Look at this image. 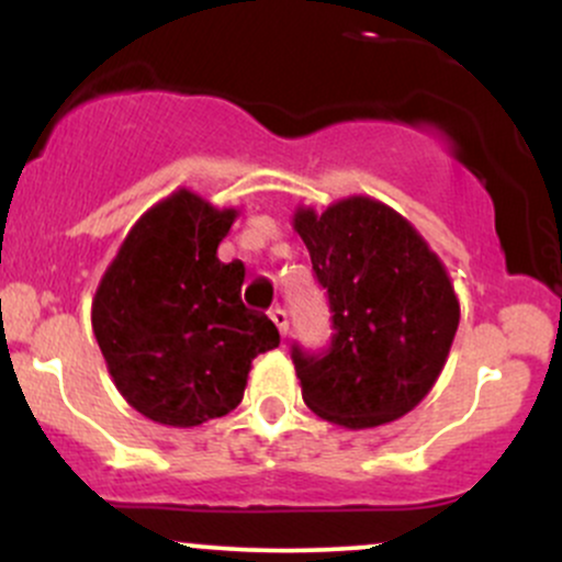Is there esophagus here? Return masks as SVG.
Returning a JSON list of instances; mask_svg holds the SVG:
<instances>
[{
  "label": "esophagus",
  "instance_id": "34e87169",
  "mask_svg": "<svg viewBox=\"0 0 562 562\" xmlns=\"http://www.w3.org/2000/svg\"><path fill=\"white\" fill-rule=\"evenodd\" d=\"M269 317H272V322H274V325H277V330H280L282 338H285V335H288V325H290V322H288V312H285V308H274V312L269 314Z\"/></svg>",
  "mask_w": 562,
  "mask_h": 562
}]
</instances>
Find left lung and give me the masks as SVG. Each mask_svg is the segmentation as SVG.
Returning <instances> with one entry per match:
<instances>
[{
  "label": "left lung",
  "mask_w": 562,
  "mask_h": 562,
  "mask_svg": "<svg viewBox=\"0 0 562 562\" xmlns=\"http://www.w3.org/2000/svg\"><path fill=\"white\" fill-rule=\"evenodd\" d=\"M333 308L325 357L293 351L301 396L322 420L378 428L415 409L447 364L460 299L436 250L391 205L335 200L322 214L293 211Z\"/></svg>",
  "instance_id": "obj_1"
}]
</instances>
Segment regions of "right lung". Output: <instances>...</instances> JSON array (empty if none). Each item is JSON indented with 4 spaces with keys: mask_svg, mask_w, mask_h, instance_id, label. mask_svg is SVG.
Returning <instances> with one entry per match:
<instances>
[{
    "mask_svg": "<svg viewBox=\"0 0 562 562\" xmlns=\"http://www.w3.org/2000/svg\"><path fill=\"white\" fill-rule=\"evenodd\" d=\"M240 209L179 187L142 214L92 299V330L115 389L147 420L195 428L243 402L254 359L280 346L245 308V267L218 261Z\"/></svg>",
    "mask_w": 562,
    "mask_h": 562,
    "instance_id": "add662e5",
    "label": "right lung"
}]
</instances>
